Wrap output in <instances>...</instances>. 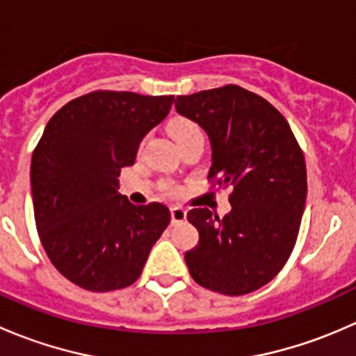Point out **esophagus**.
<instances>
[{
  "mask_svg": "<svg viewBox=\"0 0 356 356\" xmlns=\"http://www.w3.org/2000/svg\"><path fill=\"white\" fill-rule=\"evenodd\" d=\"M170 215H172V222H182V220H186V215H188V211L181 207H172Z\"/></svg>",
  "mask_w": 356,
  "mask_h": 356,
  "instance_id": "34e87169",
  "label": "esophagus"
}]
</instances>
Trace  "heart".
Segmentation results:
<instances>
[{
	"mask_svg": "<svg viewBox=\"0 0 356 356\" xmlns=\"http://www.w3.org/2000/svg\"><path fill=\"white\" fill-rule=\"evenodd\" d=\"M170 132L179 146L186 145V143L193 141V139L203 138V131H201L200 125L196 124V122L189 120V118H175L170 124ZM165 191L170 193V195H177L179 188L175 184L167 182V184H165Z\"/></svg>",
	"mask_w": 356,
	"mask_h": 356,
	"instance_id": "b5f03b06",
	"label": "heart"
}]
</instances>
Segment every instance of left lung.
I'll list each match as a JSON object with an SVG mask.
<instances>
[{"label":"left lung","mask_w":356,"mask_h":356,"mask_svg":"<svg viewBox=\"0 0 356 356\" xmlns=\"http://www.w3.org/2000/svg\"><path fill=\"white\" fill-rule=\"evenodd\" d=\"M175 108L207 131L211 188H231L224 218L193 208L200 241L186 251L203 288L241 296L270 282L296 245L307 200V165L288 120L261 96L236 84L177 96Z\"/></svg>","instance_id":"left-lung-1"}]
</instances>
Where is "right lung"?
I'll list each match as a JSON object with an SVG mask.
<instances>
[{"label":"right lung","instance_id":"right-lung-1","mask_svg":"<svg viewBox=\"0 0 356 356\" xmlns=\"http://www.w3.org/2000/svg\"><path fill=\"white\" fill-rule=\"evenodd\" d=\"M174 96L88 92L49 118L32 153L31 186L39 239L56 270L92 293L134 284L170 222L161 203L132 204L118 175Z\"/></svg>","mask_w":356,"mask_h":356}]
</instances>
